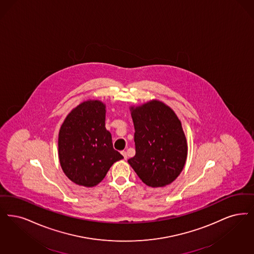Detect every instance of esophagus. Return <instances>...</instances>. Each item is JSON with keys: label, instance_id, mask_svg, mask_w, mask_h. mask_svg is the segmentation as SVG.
<instances>
[{"label": "esophagus", "instance_id": "esophagus-1", "mask_svg": "<svg viewBox=\"0 0 254 254\" xmlns=\"http://www.w3.org/2000/svg\"><path fill=\"white\" fill-rule=\"evenodd\" d=\"M121 153H122L124 159H125V160H127V153L126 152V151H122Z\"/></svg>", "mask_w": 254, "mask_h": 254}]
</instances>
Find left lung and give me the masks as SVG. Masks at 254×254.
<instances>
[{"label":"left lung","instance_id":"obj_1","mask_svg":"<svg viewBox=\"0 0 254 254\" xmlns=\"http://www.w3.org/2000/svg\"><path fill=\"white\" fill-rule=\"evenodd\" d=\"M129 111L136 154L127 163L147 186L170 184L183 171L188 154L181 120L170 107L159 100L130 106Z\"/></svg>","mask_w":254,"mask_h":254}]
</instances>
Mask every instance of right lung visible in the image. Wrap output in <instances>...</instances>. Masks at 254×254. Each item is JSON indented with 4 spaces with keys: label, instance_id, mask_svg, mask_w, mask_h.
<instances>
[{
    "label": "right lung",
    "instance_id": "add662e5",
    "mask_svg": "<svg viewBox=\"0 0 254 254\" xmlns=\"http://www.w3.org/2000/svg\"><path fill=\"white\" fill-rule=\"evenodd\" d=\"M105 121L106 105L89 99L72 109L61 125L60 163L66 177L77 185H97L112 164L124 159L113 149L112 134Z\"/></svg>",
    "mask_w": 254,
    "mask_h": 254
}]
</instances>
